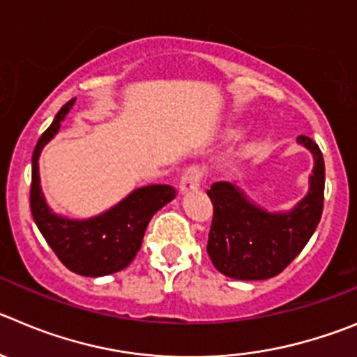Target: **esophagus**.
I'll use <instances>...</instances> for the list:
<instances>
[{
	"label": "esophagus",
	"mask_w": 357,
	"mask_h": 357,
	"mask_svg": "<svg viewBox=\"0 0 357 357\" xmlns=\"http://www.w3.org/2000/svg\"><path fill=\"white\" fill-rule=\"evenodd\" d=\"M202 179V171L199 167L186 169L185 174L181 176V183H179V192L181 194H192L195 190H199Z\"/></svg>",
	"instance_id": "obj_1"
}]
</instances>
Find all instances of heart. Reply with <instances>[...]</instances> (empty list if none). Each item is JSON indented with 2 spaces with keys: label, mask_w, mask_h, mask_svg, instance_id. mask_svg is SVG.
<instances>
[{
  "label": "heart",
  "mask_w": 357,
  "mask_h": 357,
  "mask_svg": "<svg viewBox=\"0 0 357 357\" xmlns=\"http://www.w3.org/2000/svg\"><path fill=\"white\" fill-rule=\"evenodd\" d=\"M227 133H229V135H236V133H238V130H236V128H229Z\"/></svg>",
  "instance_id": "obj_1"
}]
</instances>
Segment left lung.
Segmentation results:
<instances>
[{"instance_id": "obj_1", "label": "left lung", "mask_w": 357, "mask_h": 357, "mask_svg": "<svg viewBox=\"0 0 357 357\" xmlns=\"http://www.w3.org/2000/svg\"><path fill=\"white\" fill-rule=\"evenodd\" d=\"M298 142L314 156L305 197L287 211H268L229 181L213 183L208 254L222 275L236 280H268L299 255L321 222L324 206V158L306 135Z\"/></svg>"}]
</instances>
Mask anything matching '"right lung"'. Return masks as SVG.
I'll use <instances>...</instances> for the list:
<instances>
[{
    "label": "right lung",
    "mask_w": 357,
    "mask_h": 357,
    "mask_svg": "<svg viewBox=\"0 0 357 357\" xmlns=\"http://www.w3.org/2000/svg\"><path fill=\"white\" fill-rule=\"evenodd\" d=\"M72 105L73 100L63 105L33 151L31 215L47 245L70 271L96 278L121 271L133 261L149 220L174 199L176 192L169 185L141 186L91 218H68L52 211L40 185L38 158L45 144L59 132Z\"/></svg>",
    "instance_id": "add662e5"
}]
</instances>
